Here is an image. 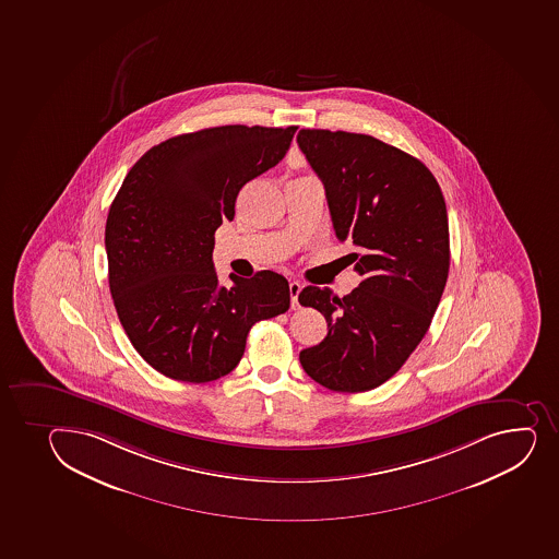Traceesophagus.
I'll return each instance as SVG.
<instances>
[{
    "label": "esophagus",
    "instance_id": "34e87169",
    "mask_svg": "<svg viewBox=\"0 0 559 559\" xmlns=\"http://www.w3.org/2000/svg\"><path fill=\"white\" fill-rule=\"evenodd\" d=\"M302 286L297 281L289 283V297H292V310H299V294Z\"/></svg>",
    "mask_w": 559,
    "mask_h": 559
}]
</instances>
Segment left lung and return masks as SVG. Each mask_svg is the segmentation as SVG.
I'll return each mask as SVG.
<instances>
[{
  "mask_svg": "<svg viewBox=\"0 0 559 559\" xmlns=\"http://www.w3.org/2000/svg\"><path fill=\"white\" fill-rule=\"evenodd\" d=\"M297 143L326 190L348 264L362 276L340 299L308 286L302 306L323 313L329 334L300 352L311 380L330 391L365 392L402 369L420 345L449 271L448 211L431 170L365 133L300 130Z\"/></svg>",
  "mask_w": 559,
  "mask_h": 559,
  "instance_id": "obj_1",
  "label": "left lung"
}]
</instances>
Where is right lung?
I'll return each mask as SVG.
<instances>
[{
	"instance_id": "1",
	"label": "right lung",
	"mask_w": 559,
	"mask_h": 559,
	"mask_svg": "<svg viewBox=\"0 0 559 559\" xmlns=\"http://www.w3.org/2000/svg\"><path fill=\"white\" fill-rule=\"evenodd\" d=\"M295 132L183 133L152 146L122 181L104 233L111 297L133 348L163 376L207 383L229 374L251 326L288 310V281L273 271L219 286L213 249L240 189L286 156Z\"/></svg>"
}]
</instances>
